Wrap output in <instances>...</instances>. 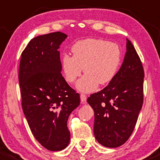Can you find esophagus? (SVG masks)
Segmentation results:
<instances>
[{
  "instance_id": "obj_1",
  "label": "esophagus",
  "mask_w": 160,
  "mask_h": 160,
  "mask_svg": "<svg viewBox=\"0 0 160 160\" xmlns=\"http://www.w3.org/2000/svg\"><path fill=\"white\" fill-rule=\"evenodd\" d=\"M80 98H81V102L82 103H85L86 102L87 99V96L85 95V94H81L80 95Z\"/></svg>"
}]
</instances>
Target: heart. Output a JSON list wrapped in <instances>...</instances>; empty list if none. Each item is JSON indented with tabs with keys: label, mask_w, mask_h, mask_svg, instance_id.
Returning <instances> with one entry per match:
<instances>
[{
	"label": "heart",
	"mask_w": 160,
	"mask_h": 160,
	"mask_svg": "<svg viewBox=\"0 0 160 160\" xmlns=\"http://www.w3.org/2000/svg\"><path fill=\"white\" fill-rule=\"evenodd\" d=\"M73 56L64 55L62 69L68 83H74L85 75L77 84L81 92H93L98 86L108 84L116 76L122 59L119 46L101 39L87 38L75 42L72 47Z\"/></svg>",
	"instance_id": "1"
}]
</instances>
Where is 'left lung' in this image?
<instances>
[{
    "label": "left lung",
    "mask_w": 160,
    "mask_h": 160,
    "mask_svg": "<svg viewBox=\"0 0 160 160\" xmlns=\"http://www.w3.org/2000/svg\"><path fill=\"white\" fill-rule=\"evenodd\" d=\"M143 78L140 58L127 39L124 61L115 78L87 99L95 112L94 134L101 145L116 148L129 139L142 106Z\"/></svg>",
    "instance_id": "left-lung-1"
}]
</instances>
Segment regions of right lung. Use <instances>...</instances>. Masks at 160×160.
Instances as JSON below:
<instances>
[{"label":"right lung","mask_w":160,"mask_h":160,"mask_svg":"<svg viewBox=\"0 0 160 160\" xmlns=\"http://www.w3.org/2000/svg\"><path fill=\"white\" fill-rule=\"evenodd\" d=\"M67 35L49 33L31 39L21 54L19 85L21 105L31 132L45 149L67 147L68 116L80 104V95L62 76L58 49Z\"/></svg>","instance_id":"right-lung-1"}]
</instances>
